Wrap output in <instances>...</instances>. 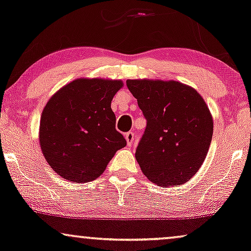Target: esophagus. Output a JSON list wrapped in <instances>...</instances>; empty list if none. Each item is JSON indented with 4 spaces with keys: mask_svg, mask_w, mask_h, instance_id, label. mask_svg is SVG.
Listing matches in <instances>:
<instances>
[{
    "mask_svg": "<svg viewBox=\"0 0 251 251\" xmlns=\"http://www.w3.org/2000/svg\"><path fill=\"white\" fill-rule=\"evenodd\" d=\"M134 136H135L134 132H127L125 134V139H126V141H127L128 146L133 145V141H134Z\"/></svg>",
    "mask_w": 251,
    "mask_h": 251,
    "instance_id": "obj_1",
    "label": "esophagus"
}]
</instances>
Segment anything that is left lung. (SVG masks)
I'll use <instances>...</instances> for the list:
<instances>
[{"mask_svg":"<svg viewBox=\"0 0 251 251\" xmlns=\"http://www.w3.org/2000/svg\"><path fill=\"white\" fill-rule=\"evenodd\" d=\"M147 120L135 151L145 176L160 186L188 182L204 162L213 119L195 89L176 81L127 80Z\"/></svg>","mask_w":251,"mask_h":251,"instance_id":"obj_1","label":"left lung"}]
</instances>
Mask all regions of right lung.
I'll use <instances>...</instances> for the list:
<instances>
[{
	"label": "right lung",
	"mask_w": 251,
	"mask_h": 251,
	"mask_svg": "<svg viewBox=\"0 0 251 251\" xmlns=\"http://www.w3.org/2000/svg\"><path fill=\"white\" fill-rule=\"evenodd\" d=\"M122 81L78 78L60 89L41 113L39 140L47 163L74 183L96 179L126 140L111 100Z\"/></svg>",
	"instance_id": "right-lung-1"
}]
</instances>
